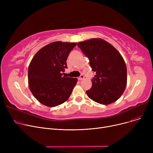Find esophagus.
Instances as JSON below:
<instances>
[{
  "label": "esophagus",
  "mask_w": 153,
  "mask_h": 153,
  "mask_svg": "<svg viewBox=\"0 0 153 153\" xmlns=\"http://www.w3.org/2000/svg\"><path fill=\"white\" fill-rule=\"evenodd\" d=\"M84 76L81 75V76H80V77L78 78V80H79V81H81V80L84 79Z\"/></svg>",
  "instance_id": "34e87169"
}]
</instances>
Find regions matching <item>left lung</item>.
Masks as SVG:
<instances>
[{"instance_id": "left-lung-1", "label": "left lung", "mask_w": 153, "mask_h": 153, "mask_svg": "<svg viewBox=\"0 0 153 153\" xmlns=\"http://www.w3.org/2000/svg\"><path fill=\"white\" fill-rule=\"evenodd\" d=\"M77 46L89 58L92 70L96 72L91 89L86 91L91 99L103 105L117 101L125 90L127 69L120 53L101 38L79 42Z\"/></svg>"}]
</instances>
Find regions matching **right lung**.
I'll return each mask as SVG.
<instances>
[{
  "label": "right lung",
  "mask_w": 153,
  "mask_h": 153,
  "mask_svg": "<svg viewBox=\"0 0 153 153\" xmlns=\"http://www.w3.org/2000/svg\"><path fill=\"white\" fill-rule=\"evenodd\" d=\"M77 43L55 42L40 49L31 59L28 71V87L36 99L53 107L68 100L77 79L63 77L67 58Z\"/></svg>",
  "instance_id": "1"
}]
</instances>
